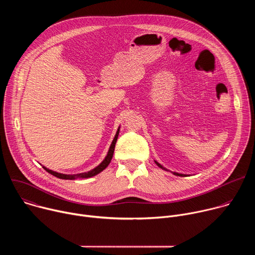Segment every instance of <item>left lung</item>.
<instances>
[{
  "instance_id": "obj_1",
  "label": "left lung",
  "mask_w": 255,
  "mask_h": 255,
  "mask_svg": "<svg viewBox=\"0 0 255 255\" xmlns=\"http://www.w3.org/2000/svg\"><path fill=\"white\" fill-rule=\"evenodd\" d=\"M155 163H156V164H157V165H158L160 168H162V169H165V168H164V167H163L161 164H159L157 161H155ZM165 170H166V169H165ZM172 173H173V174H175V175H178V176H187V174H183V173H177V172H172Z\"/></svg>"
}]
</instances>
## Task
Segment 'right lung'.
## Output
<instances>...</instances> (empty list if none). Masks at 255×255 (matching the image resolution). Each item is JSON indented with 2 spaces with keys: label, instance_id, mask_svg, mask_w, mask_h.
Returning a JSON list of instances; mask_svg holds the SVG:
<instances>
[{
  "label": "right lung",
  "instance_id": "1",
  "mask_svg": "<svg viewBox=\"0 0 255 255\" xmlns=\"http://www.w3.org/2000/svg\"><path fill=\"white\" fill-rule=\"evenodd\" d=\"M119 129H120V127H119L118 130H117V133H116V135H115V137H114V139H113V141H112V144H111L110 148H109V151H108L107 156H106L105 159H104L97 167H95L94 169H92V170H90V171H88V172H83V173H79V174H63V173H59V172L50 170V169H48V168H46V167H44V166H43V168H44L47 172H49L50 174H52V175H54V176H56V177H58V178H61V179L88 178V177H92V176H94V175L100 173L101 171H103V170L109 165V163H110L111 160H112L113 153H114V149H115V144H116V142H117L118 135H119V131H120Z\"/></svg>",
  "mask_w": 255,
  "mask_h": 255
}]
</instances>
